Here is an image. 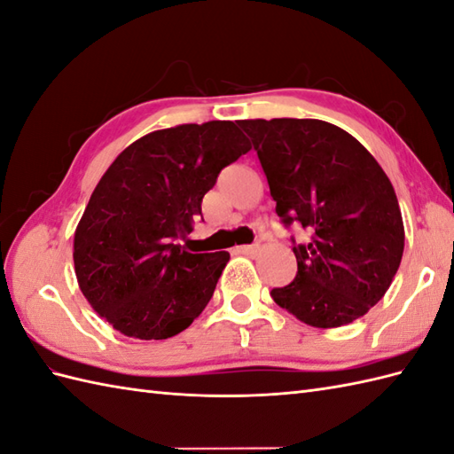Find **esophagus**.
<instances>
[{
    "label": "esophagus",
    "mask_w": 454,
    "mask_h": 454,
    "mask_svg": "<svg viewBox=\"0 0 454 454\" xmlns=\"http://www.w3.org/2000/svg\"><path fill=\"white\" fill-rule=\"evenodd\" d=\"M259 246L255 244V246H239L238 247V253H241V255H257L259 253Z\"/></svg>",
    "instance_id": "esophagus-1"
}]
</instances>
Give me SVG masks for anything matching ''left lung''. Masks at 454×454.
Segmentation results:
<instances>
[{"label":"left lung","instance_id":"1","mask_svg":"<svg viewBox=\"0 0 454 454\" xmlns=\"http://www.w3.org/2000/svg\"><path fill=\"white\" fill-rule=\"evenodd\" d=\"M265 170L277 215L309 228L294 246L298 275L270 292L294 317L334 329L385 296L404 251L391 179L350 133L321 120H241Z\"/></svg>","mask_w":454,"mask_h":454}]
</instances>
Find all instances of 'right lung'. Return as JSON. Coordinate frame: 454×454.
Instances as JSON below:
<instances>
[{
    "label": "right lung",
    "mask_w": 454,
    "mask_h": 454,
    "mask_svg": "<svg viewBox=\"0 0 454 454\" xmlns=\"http://www.w3.org/2000/svg\"><path fill=\"white\" fill-rule=\"evenodd\" d=\"M251 149L234 121L184 123L141 137L94 187L73 238L82 296L115 331L164 340L203 313L228 251L192 253L203 197Z\"/></svg>",
    "instance_id": "right-lung-1"
}]
</instances>
